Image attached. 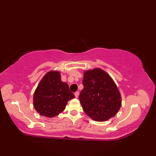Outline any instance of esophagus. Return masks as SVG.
I'll return each instance as SVG.
<instances>
[{"label":"esophagus","mask_w":156,"mask_h":156,"mask_svg":"<svg viewBox=\"0 0 156 156\" xmlns=\"http://www.w3.org/2000/svg\"><path fill=\"white\" fill-rule=\"evenodd\" d=\"M74 95H75V97H76V98H78V96H79V92H76L75 93H74Z\"/></svg>","instance_id":"1"}]
</instances>
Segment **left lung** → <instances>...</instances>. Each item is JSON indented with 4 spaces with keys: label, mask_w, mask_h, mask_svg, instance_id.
Listing matches in <instances>:
<instances>
[{
    "label": "left lung",
    "mask_w": 156,
    "mask_h": 156,
    "mask_svg": "<svg viewBox=\"0 0 156 156\" xmlns=\"http://www.w3.org/2000/svg\"><path fill=\"white\" fill-rule=\"evenodd\" d=\"M84 88L79 95L84 111L97 121L113 117L121 105L117 87L107 73L100 68L84 72Z\"/></svg>",
    "instance_id": "1"
}]
</instances>
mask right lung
Returning a JSON list of instances; mask_svg holds the SVG:
<instances>
[{
	"instance_id": "1",
	"label": "right lung",
	"mask_w": 156,
	"mask_h": 156,
	"mask_svg": "<svg viewBox=\"0 0 156 156\" xmlns=\"http://www.w3.org/2000/svg\"><path fill=\"white\" fill-rule=\"evenodd\" d=\"M60 73L50 71L39 82L34 96V106L39 114L54 117L64 110L68 101L75 97L68 84L61 80Z\"/></svg>"
}]
</instances>
